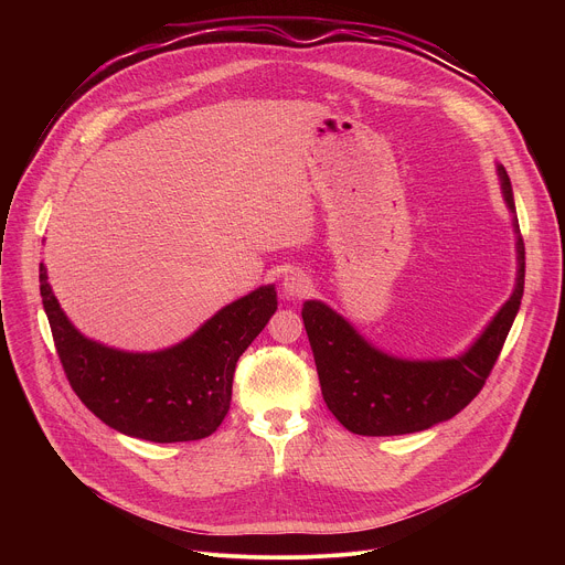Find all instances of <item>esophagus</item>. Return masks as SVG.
I'll list each match as a JSON object with an SVG mask.
<instances>
[{"label": "esophagus", "instance_id": "34e87169", "mask_svg": "<svg viewBox=\"0 0 565 565\" xmlns=\"http://www.w3.org/2000/svg\"><path fill=\"white\" fill-rule=\"evenodd\" d=\"M281 290H284L286 297L297 299V297H306L312 290V284L303 273H290V275L284 277Z\"/></svg>", "mask_w": 565, "mask_h": 565}]
</instances>
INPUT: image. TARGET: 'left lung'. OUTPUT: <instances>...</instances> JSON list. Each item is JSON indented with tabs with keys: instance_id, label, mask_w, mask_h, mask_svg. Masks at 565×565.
<instances>
[{
	"instance_id": "left-lung-1",
	"label": "left lung",
	"mask_w": 565,
	"mask_h": 565,
	"mask_svg": "<svg viewBox=\"0 0 565 565\" xmlns=\"http://www.w3.org/2000/svg\"><path fill=\"white\" fill-rule=\"evenodd\" d=\"M501 192L514 212L512 183L497 166ZM516 232V286L488 329L458 358L402 360L369 344L349 321L324 301L310 299L301 308L303 327L327 407L353 434L402 436L425 431L454 418L478 395L494 369L525 284V246Z\"/></svg>"
}]
</instances>
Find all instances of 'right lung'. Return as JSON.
I'll return each mask as SVG.
<instances>
[{
	"label": "right lung",
	"instance_id": "obj_1",
	"mask_svg": "<svg viewBox=\"0 0 565 565\" xmlns=\"http://www.w3.org/2000/svg\"><path fill=\"white\" fill-rule=\"evenodd\" d=\"M40 295L66 380L85 407L111 429L151 440H201L223 423L236 360L277 310L275 286H262L221 308L166 351L129 353L79 333L60 308L44 264Z\"/></svg>",
	"mask_w": 565,
	"mask_h": 565
}]
</instances>
